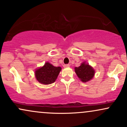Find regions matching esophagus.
Returning a JSON list of instances; mask_svg holds the SVG:
<instances>
[{
  "label": "esophagus",
  "mask_w": 127,
  "mask_h": 127,
  "mask_svg": "<svg viewBox=\"0 0 127 127\" xmlns=\"http://www.w3.org/2000/svg\"><path fill=\"white\" fill-rule=\"evenodd\" d=\"M63 66H64V67L66 68V67H68L70 66V65L68 64H64V65Z\"/></svg>",
  "instance_id": "34e87169"
}]
</instances>
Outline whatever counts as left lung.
Returning a JSON list of instances; mask_svg holds the SVG:
<instances>
[{
  "instance_id": "1",
  "label": "left lung",
  "mask_w": 127,
  "mask_h": 127,
  "mask_svg": "<svg viewBox=\"0 0 127 127\" xmlns=\"http://www.w3.org/2000/svg\"><path fill=\"white\" fill-rule=\"evenodd\" d=\"M75 71L80 80L84 82L90 81L95 73L93 67L88 64H85V63H82L79 67H75Z\"/></svg>"
}]
</instances>
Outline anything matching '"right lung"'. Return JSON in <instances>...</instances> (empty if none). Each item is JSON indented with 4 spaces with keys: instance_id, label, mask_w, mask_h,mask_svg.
Returning <instances> with one entry per match:
<instances>
[{
    "instance_id": "add662e5",
    "label": "right lung",
    "mask_w": 127,
    "mask_h": 127,
    "mask_svg": "<svg viewBox=\"0 0 127 127\" xmlns=\"http://www.w3.org/2000/svg\"><path fill=\"white\" fill-rule=\"evenodd\" d=\"M61 70L60 67H54L48 62L46 63L42 67L35 71L36 78L42 84H51L56 81Z\"/></svg>"
}]
</instances>
